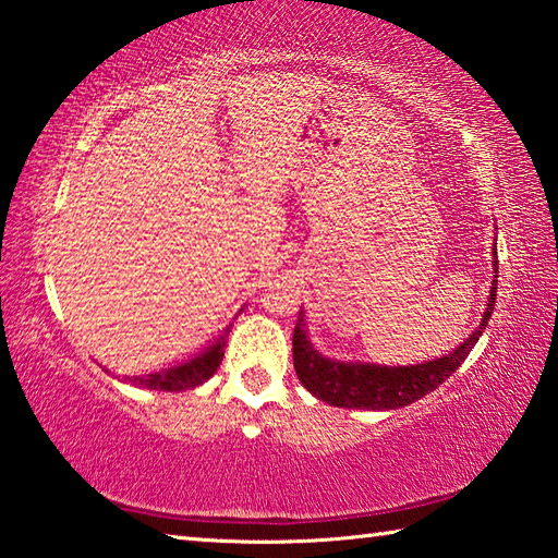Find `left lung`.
<instances>
[{"label": "left lung", "mask_w": 558, "mask_h": 558, "mask_svg": "<svg viewBox=\"0 0 558 558\" xmlns=\"http://www.w3.org/2000/svg\"><path fill=\"white\" fill-rule=\"evenodd\" d=\"M498 291V255L493 247V283L486 301V311L481 315L478 328L469 338L457 344L454 350L435 360L408 364V366H386L369 362H342L330 360L313 347L306 328V313H299L296 328H293V369H296L299 381L308 391L338 408L354 410H398L410 403L420 401L429 391L447 381L454 374L461 362L466 360L469 352L486 330L490 320L493 303H496Z\"/></svg>", "instance_id": "obj_1"}]
</instances>
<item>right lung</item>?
<instances>
[{
    "label": "right lung",
    "mask_w": 558,
    "mask_h": 558,
    "mask_svg": "<svg viewBox=\"0 0 558 558\" xmlns=\"http://www.w3.org/2000/svg\"><path fill=\"white\" fill-rule=\"evenodd\" d=\"M230 328H233V325H228V328L220 332L211 344L204 347V350L196 352L194 356H189V360L177 362L174 366H165L160 372L123 376V381H129L138 388H150V391H189V388L202 386L216 374L220 362H223ZM104 372L111 374L107 366H104Z\"/></svg>",
    "instance_id": "add662e5"
}]
</instances>
